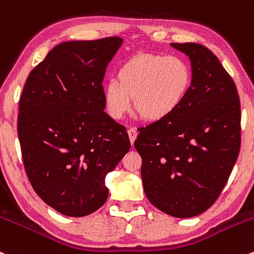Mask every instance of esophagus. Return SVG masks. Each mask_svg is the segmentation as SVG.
Returning a JSON list of instances; mask_svg holds the SVG:
<instances>
[{
    "label": "esophagus",
    "mask_w": 254,
    "mask_h": 254,
    "mask_svg": "<svg viewBox=\"0 0 254 254\" xmlns=\"http://www.w3.org/2000/svg\"><path fill=\"white\" fill-rule=\"evenodd\" d=\"M127 135H129V138H130V142H131V145H134L136 137H137V130H136L135 127H130V129L127 130Z\"/></svg>",
    "instance_id": "esophagus-1"
}]
</instances>
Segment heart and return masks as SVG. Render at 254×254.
I'll use <instances>...</instances> for the list:
<instances>
[{"label": "heart", "mask_w": 254, "mask_h": 254, "mask_svg": "<svg viewBox=\"0 0 254 254\" xmlns=\"http://www.w3.org/2000/svg\"><path fill=\"white\" fill-rule=\"evenodd\" d=\"M192 82L190 63L181 56L140 53L120 65L118 80L103 86L109 116L122 119L131 108L149 122H161L185 101Z\"/></svg>", "instance_id": "heart-1"}]
</instances>
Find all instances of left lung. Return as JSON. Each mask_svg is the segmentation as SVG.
Wrapping results in <instances>:
<instances>
[{
  "instance_id": "1",
  "label": "left lung",
  "mask_w": 254,
  "mask_h": 254,
  "mask_svg": "<svg viewBox=\"0 0 254 254\" xmlns=\"http://www.w3.org/2000/svg\"><path fill=\"white\" fill-rule=\"evenodd\" d=\"M189 56L192 82L185 101L161 122L140 127L135 148L148 201L175 218L212 207L241 146V106L234 80L207 47L170 44Z\"/></svg>"
}]
</instances>
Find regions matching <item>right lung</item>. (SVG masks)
Listing matches in <instances>:
<instances>
[{
    "mask_svg": "<svg viewBox=\"0 0 254 254\" xmlns=\"http://www.w3.org/2000/svg\"><path fill=\"white\" fill-rule=\"evenodd\" d=\"M118 36L68 41L29 74L19 98L18 137L40 198L68 217L105 204L106 175L129 152L127 129L105 112L102 81Z\"/></svg>",
    "mask_w": 254,
    "mask_h": 254,
    "instance_id": "1",
    "label": "right lung"
}]
</instances>
